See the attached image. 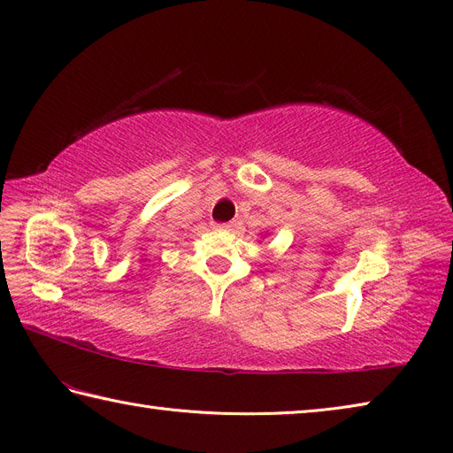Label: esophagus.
Returning a JSON list of instances; mask_svg holds the SVG:
<instances>
[{"label":"esophagus","instance_id":"esophagus-1","mask_svg":"<svg viewBox=\"0 0 453 453\" xmlns=\"http://www.w3.org/2000/svg\"><path fill=\"white\" fill-rule=\"evenodd\" d=\"M216 227L218 229H231L233 226H231V222H226V224H216Z\"/></svg>","mask_w":453,"mask_h":453}]
</instances>
